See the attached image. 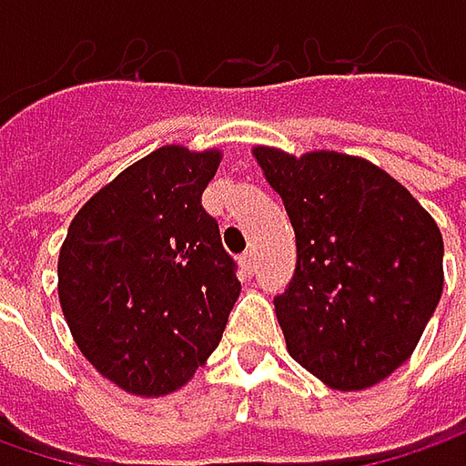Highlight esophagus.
Wrapping results in <instances>:
<instances>
[{"instance_id": "34e87169", "label": "esophagus", "mask_w": 466, "mask_h": 466, "mask_svg": "<svg viewBox=\"0 0 466 466\" xmlns=\"http://www.w3.org/2000/svg\"><path fill=\"white\" fill-rule=\"evenodd\" d=\"M241 267L248 272V275H254L257 269H259V259H257V251L254 248H248V251H243L241 254Z\"/></svg>"}]
</instances>
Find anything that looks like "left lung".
Wrapping results in <instances>:
<instances>
[{
  "instance_id": "obj_1",
  "label": "left lung",
  "mask_w": 466,
  "mask_h": 466,
  "mask_svg": "<svg viewBox=\"0 0 466 466\" xmlns=\"http://www.w3.org/2000/svg\"><path fill=\"white\" fill-rule=\"evenodd\" d=\"M254 155L296 230V272L275 298L290 358L337 391L384 381L439 306V225L363 157L275 147Z\"/></svg>"
}]
</instances>
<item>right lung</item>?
<instances>
[{
    "label": "right lung",
    "mask_w": 466,
    "mask_h": 466,
    "mask_svg": "<svg viewBox=\"0 0 466 466\" xmlns=\"http://www.w3.org/2000/svg\"><path fill=\"white\" fill-rule=\"evenodd\" d=\"M218 150L168 145L121 170L75 215L59 300L80 352L129 394L184 386L220 345L241 282L202 191Z\"/></svg>",
    "instance_id": "obj_1"
}]
</instances>
